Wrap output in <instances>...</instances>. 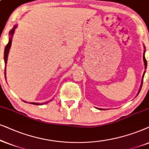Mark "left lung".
<instances>
[{"instance_id":"left-lung-1","label":"left lung","mask_w":149,"mask_h":149,"mask_svg":"<svg viewBox=\"0 0 149 149\" xmlns=\"http://www.w3.org/2000/svg\"><path fill=\"white\" fill-rule=\"evenodd\" d=\"M145 51H146V49H145V47H144V56H143V59H144V66H145V69H146V66H147V62H146V58H145V56H144V53H145ZM145 72H146V71H144V74H143V76H142V80L141 85H140V89H139V91H138V95L139 94L140 91V90H141V88H142V82H143V78H144V73H145ZM100 110H103V109H100Z\"/></svg>"}]
</instances>
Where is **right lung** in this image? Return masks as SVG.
<instances>
[{"instance_id": "1", "label": "right lung", "mask_w": 149, "mask_h": 149, "mask_svg": "<svg viewBox=\"0 0 149 149\" xmlns=\"http://www.w3.org/2000/svg\"><path fill=\"white\" fill-rule=\"evenodd\" d=\"M16 27H17V26L15 25V26L13 28V29L11 30V31H10V32H9L10 37H9V43H8L7 44V45H6V46H5V52H4V60H5V79H6V65H7L8 54H9V51L10 47H11V41H12V37H13V33H14L15 29V28H16ZM47 102H45V103H44V104H47ZM29 104H34V105H41V104H38V103H33V102L29 103Z\"/></svg>"}]
</instances>
